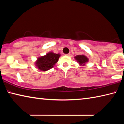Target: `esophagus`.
<instances>
[{
	"mask_svg": "<svg viewBox=\"0 0 124 124\" xmlns=\"http://www.w3.org/2000/svg\"><path fill=\"white\" fill-rule=\"evenodd\" d=\"M70 54H66V56H70Z\"/></svg>",
	"mask_w": 124,
	"mask_h": 124,
	"instance_id": "esophagus-1",
	"label": "esophagus"
}]
</instances>
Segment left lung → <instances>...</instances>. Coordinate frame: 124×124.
Masks as SVG:
<instances>
[{
  "label": "left lung",
  "instance_id": "left-lung-1",
  "mask_svg": "<svg viewBox=\"0 0 124 124\" xmlns=\"http://www.w3.org/2000/svg\"><path fill=\"white\" fill-rule=\"evenodd\" d=\"M74 58H75L76 61L79 63V65L81 66H85V64L89 61V58L84 54L77 55Z\"/></svg>",
  "mask_w": 124,
  "mask_h": 124
}]
</instances>
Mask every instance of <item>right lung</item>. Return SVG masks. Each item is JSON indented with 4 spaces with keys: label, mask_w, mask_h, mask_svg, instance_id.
Returning <instances> with one entry per match:
<instances>
[{
    "label": "right lung",
    "mask_w": 124,
    "mask_h": 124,
    "mask_svg": "<svg viewBox=\"0 0 124 124\" xmlns=\"http://www.w3.org/2000/svg\"><path fill=\"white\" fill-rule=\"evenodd\" d=\"M60 56V54L49 52L46 55L37 58L35 62V66L41 71H46L54 67Z\"/></svg>",
    "instance_id": "add662e5"
}]
</instances>
